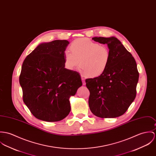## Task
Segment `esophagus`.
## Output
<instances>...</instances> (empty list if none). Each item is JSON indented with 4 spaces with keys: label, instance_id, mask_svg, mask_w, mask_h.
Returning a JSON list of instances; mask_svg holds the SVG:
<instances>
[{
    "label": "esophagus",
    "instance_id": "1",
    "mask_svg": "<svg viewBox=\"0 0 156 156\" xmlns=\"http://www.w3.org/2000/svg\"><path fill=\"white\" fill-rule=\"evenodd\" d=\"M82 83H83V85H86V82H85V79L83 77H82Z\"/></svg>",
    "mask_w": 156,
    "mask_h": 156
}]
</instances>
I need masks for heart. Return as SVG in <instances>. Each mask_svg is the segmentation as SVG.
<instances>
[{
  "mask_svg": "<svg viewBox=\"0 0 156 156\" xmlns=\"http://www.w3.org/2000/svg\"><path fill=\"white\" fill-rule=\"evenodd\" d=\"M71 51L64 54L66 69L72 70L79 64V71L83 76L90 78L101 76L107 70L111 59L109 49L87 38H80L70 45Z\"/></svg>",
  "mask_w": 156,
  "mask_h": 156,
  "instance_id": "1",
  "label": "heart"
}]
</instances>
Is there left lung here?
<instances>
[{
	"instance_id": "obj_1",
	"label": "left lung",
	"mask_w": 156,
	"mask_h": 156,
	"mask_svg": "<svg viewBox=\"0 0 156 156\" xmlns=\"http://www.w3.org/2000/svg\"><path fill=\"white\" fill-rule=\"evenodd\" d=\"M92 39L107 44L111 59L101 76L86 79V86L90 92V110L101 118L120 116L136 97L139 79L136 61L116 37H95Z\"/></svg>"
}]
</instances>
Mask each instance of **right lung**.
<instances>
[{"label":"right lung","instance_id":"add662e5","mask_svg":"<svg viewBox=\"0 0 156 156\" xmlns=\"http://www.w3.org/2000/svg\"><path fill=\"white\" fill-rule=\"evenodd\" d=\"M69 43L56 40L41 44L23 63L19 81L23 101L39 120L58 122L67 117L71 110L69 98L82 85L78 72L65 68Z\"/></svg>","mask_w":156,"mask_h":156}]
</instances>
